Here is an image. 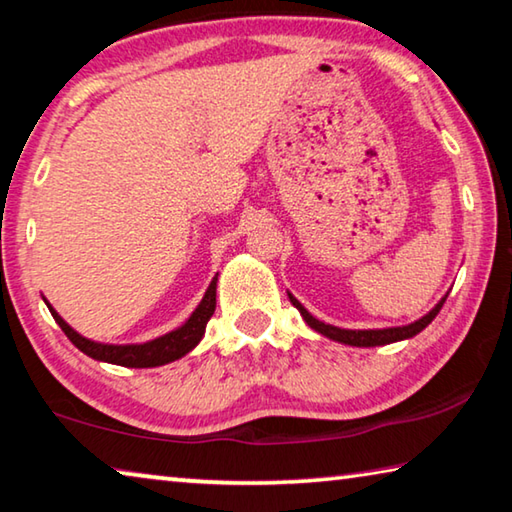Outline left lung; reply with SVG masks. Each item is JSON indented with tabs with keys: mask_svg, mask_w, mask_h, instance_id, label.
Returning <instances> with one entry per match:
<instances>
[{
	"mask_svg": "<svg viewBox=\"0 0 512 512\" xmlns=\"http://www.w3.org/2000/svg\"><path fill=\"white\" fill-rule=\"evenodd\" d=\"M449 296V291L440 298V303H437L431 312L421 316V319L408 323V326H396V328H376V330H346V328H337V326H330V323H323L319 319H314V316L305 310L303 305L298 303V300L289 294L291 305L296 307L303 316L307 326L312 330L319 332V335L332 339V342H339V344H348V346H360V348H369V346H385V344H394V342H403V339H410L419 335L421 330H424L428 323H431L437 312L442 310L444 300Z\"/></svg>",
	"mask_w": 512,
	"mask_h": 512,
	"instance_id": "8db88e82",
	"label": "left lung"
}]
</instances>
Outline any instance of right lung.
Returning a JSON list of instances; mask_svg holds the SVG:
<instances>
[{
	"instance_id": "obj_1",
	"label": "right lung",
	"mask_w": 512,
	"mask_h": 512,
	"mask_svg": "<svg viewBox=\"0 0 512 512\" xmlns=\"http://www.w3.org/2000/svg\"><path fill=\"white\" fill-rule=\"evenodd\" d=\"M216 282H218V273L214 275V280L209 282L205 296H202L196 310L191 312L189 319H186L180 328L170 330L166 335L150 339V342H143V344H104V342H95V339H88L84 335H79L72 326H68L66 319H63V316L56 312L45 298L43 300L47 310L52 312L54 321L59 323V328L66 332L70 342L75 344L81 353H86L88 358H93L97 362L120 364V367L150 369V367H161V364L180 360L200 344L202 335H205L207 321L212 319V314L216 310Z\"/></svg>"
}]
</instances>
